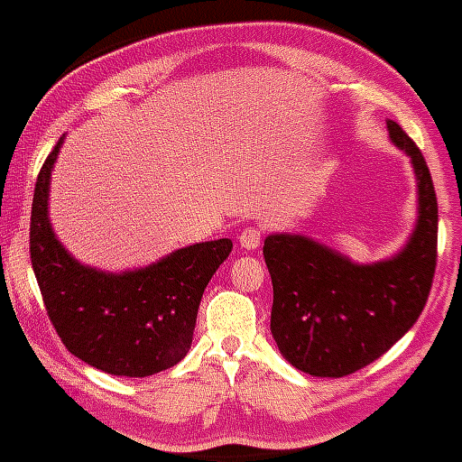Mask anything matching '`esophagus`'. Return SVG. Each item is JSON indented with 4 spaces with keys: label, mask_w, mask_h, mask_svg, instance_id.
Here are the masks:
<instances>
[{
    "label": "esophagus",
    "mask_w": 462,
    "mask_h": 462,
    "mask_svg": "<svg viewBox=\"0 0 462 462\" xmlns=\"http://www.w3.org/2000/svg\"><path fill=\"white\" fill-rule=\"evenodd\" d=\"M263 241V230L258 226H247L245 230L241 232V236H238V243H241V247L245 249H256L261 245Z\"/></svg>",
    "instance_id": "34e87169"
}]
</instances>
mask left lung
<instances>
[{
	"label": "left lung",
	"mask_w": 462,
	"mask_h": 462,
	"mask_svg": "<svg viewBox=\"0 0 462 462\" xmlns=\"http://www.w3.org/2000/svg\"><path fill=\"white\" fill-rule=\"evenodd\" d=\"M386 125L417 173L419 221L404 252L393 261L360 267L310 238H264L263 256L273 284L272 334L295 369L317 378L354 374L389 352L430 295L439 236L430 169L395 121Z\"/></svg>",
	"instance_id": "8db88e82"
}]
</instances>
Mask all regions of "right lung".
Returning <instances> with one entry per match:
<instances>
[{
	"mask_svg": "<svg viewBox=\"0 0 462 462\" xmlns=\"http://www.w3.org/2000/svg\"><path fill=\"white\" fill-rule=\"evenodd\" d=\"M62 136L36 178L30 258L51 326L73 356L113 375L145 378L187 356L201 295L232 252L230 238L178 249L152 267L104 273L73 261L47 219L50 173Z\"/></svg>",
	"mask_w": 462,
	"mask_h": 462,
	"instance_id": "right-lung-1",
	"label": "right lung"
}]
</instances>
